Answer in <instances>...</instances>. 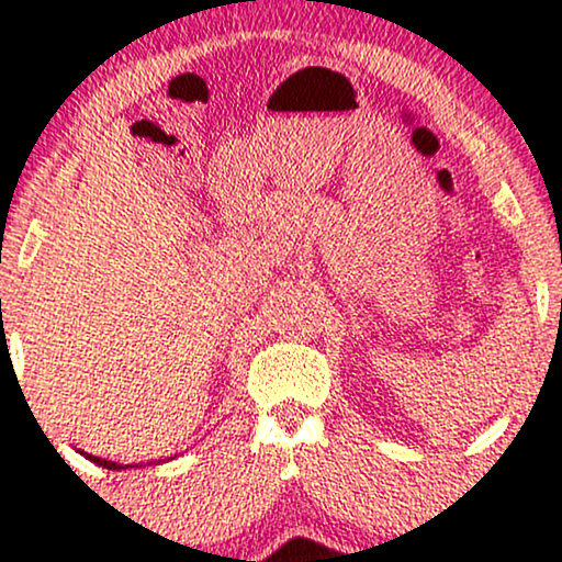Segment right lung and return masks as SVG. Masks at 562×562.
I'll return each instance as SVG.
<instances>
[{
	"label": "right lung",
	"instance_id": "1",
	"mask_svg": "<svg viewBox=\"0 0 562 562\" xmlns=\"http://www.w3.org/2000/svg\"><path fill=\"white\" fill-rule=\"evenodd\" d=\"M87 460H92L94 465H102V468H108V470H121V465H115V462H108V460H100V457L87 454Z\"/></svg>",
	"mask_w": 562,
	"mask_h": 562
}]
</instances>
